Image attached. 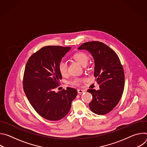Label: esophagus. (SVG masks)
I'll list each match as a JSON object with an SVG mask.
<instances>
[{
    "instance_id": "esophagus-1",
    "label": "esophagus",
    "mask_w": 147,
    "mask_h": 147,
    "mask_svg": "<svg viewBox=\"0 0 147 147\" xmlns=\"http://www.w3.org/2000/svg\"><path fill=\"white\" fill-rule=\"evenodd\" d=\"M77 91H78V94H81V93H83V92H86L85 90H80H80H78Z\"/></svg>"
}]
</instances>
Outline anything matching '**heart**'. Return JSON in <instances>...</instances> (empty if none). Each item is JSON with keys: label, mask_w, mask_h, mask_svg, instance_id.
<instances>
[{"label": "heart", "mask_w": 147, "mask_h": 147, "mask_svg": "<svg viewBox=\"0 0 147 147\" xmlns=\"http://www.w3.org/2000/svg\"><path fill=\"white\" fill-rule=\"evenodd\" d=\"M71 59L76 61L79 65L81 66L84 67L87 65L88 61V56L84 52H77L74 53L71 56ZM58 70L60 74L63 77H65L67 75V66L65 62L61 61L59 64ZM81 81V80L80 78H75L71 82V84L74 85H79Z\"/></svg>", "instance_id": "1"}]
</instances>
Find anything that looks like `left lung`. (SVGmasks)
Here are the masks:
<instances>
[{"label": "left lung", "mask_w": 147, "mask_h": 147, "mask_svg": "<svg viewBox=\"0 0 147 147\" xmlns=\"http://www.w3.org/2000/svg\"><path fill=\"white\" fill-rule=\"evenodd\" d=\"M78 49L88 51L93 57L94 76L99 85V90H87L93 97L90 108L95 114H107L117 105L124 90V73L119 58L111 48L98 41L87 42Z\"/></svg>", "instance_id": "1"}]
</instances>
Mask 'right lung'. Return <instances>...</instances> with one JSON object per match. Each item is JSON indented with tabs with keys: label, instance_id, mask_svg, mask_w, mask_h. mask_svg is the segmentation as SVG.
<instances>
[{
	"label": "right lung",
	"instance_id": "1",
	"mask_svg": "<svg viewBox=\"0 0 147 147\" xmlns=\"http://www.w3.org/2000/svg\"><path fill=\"white\" fill-rule=\"evenodd\" d=\"M70 49L44 47L29 58L26 66L23 78L26 95L36 112L49 120H59L67 115L77 95V91L70 87L57 92L54 91L62 78L59 64Z\"/></svg>",
	"mask_w": 147,
	"mask_h": 147
}]
</instances>
